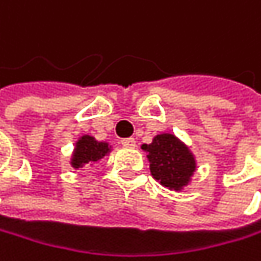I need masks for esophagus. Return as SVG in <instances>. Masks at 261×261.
Listing matches in <instances>:
<instances>
[{
	"mask_svg": "<svg viewBox=\"0 0 261 261\" xmlns=\"http://www.w3.org/2000/svg\"><path fill=\"white\" fill-rule=\"evenodd\" d=\"M120 144H122V147H125V148H135V147H136V141H135V138H126V139H122V141H120Z\"/></svg>",
	"mask_w": 261,
	"mask_h": 261,
	"instance_id": "obj_1",
	"label": "esophagus"
}]
</instances>
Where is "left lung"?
<instances>
[{
    "label": "left lung",
    "mask_w": 261,
    "mask_h": 261,
    "mask_svg": "<svg viewBox=\"0 0 261 261\" xmlns=\"http://www.w3.org/2000/svg\"><path fill=\"white\" fill-rule=\"evenodd\" d=\"M148 153L151 176L168 190L180 191L187 187L196 171V159L190 148L174 135L154 136L151 144H144Z\"/></svg>",
    "instance_id": "left-lung-1"
}]
</instances>
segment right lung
Here are the masks:
<instances>
[{"label":"right lung","mask_w":261,"mask_h":261,"mask_svg":"<svg viewBox=\"0 0 261 261\" xmlns=\"http://www.w3.org/2000/svg\"><path fill=\"white\" fill-rule=\"evenodd\" d=\"M111 151L108 142H99L93 136L84 135L77 139L74 151L71 154V167L74 170L82 167H90L91 164L99 162Z\"/></svg>","instance_id":"add662e5"}]
</instances>
